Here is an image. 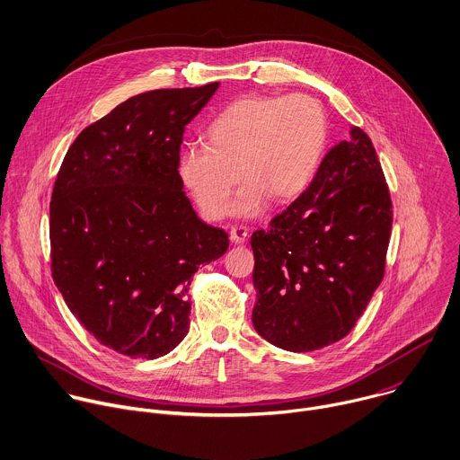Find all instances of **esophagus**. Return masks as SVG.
<instances>
[{"label": "esophagus", "mask_w": 460, "mask_h": 460, "mask_svg": "<svg viewBox=\"0 0 460 460\" xmlns=\"http://www.w3.org/2000/svg\"><path fill=\"white\" fill-rule=\"evenodd\" d=\"M246 237H248V228H246V226L237 225V226H232V228H230V239H232V243L243 244V243L246 241Z\"/></svg>", "instance_id": "esophagus-1"}]
</instances>
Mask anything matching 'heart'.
<instances>
[{
  "mask_svg": "<svg viewBox=\"0 0 460 460\" xmlns=\"http://www.w3.org/2000/svg\"><path fill=\"white\" fill-rule=\"evenodd\" d=\"M207 144H187L178 176L208 219H221L244 178L232 212L262 214L273 198L288 203L314 180L322 164L329 120L309 95H244L228 104L205 129Z\"/></svg>",
  "mask_w": 460,
  "mask_h": 460,
  "instance_id": "b5f03b06",
  "label": "heart"
}]
</instances>
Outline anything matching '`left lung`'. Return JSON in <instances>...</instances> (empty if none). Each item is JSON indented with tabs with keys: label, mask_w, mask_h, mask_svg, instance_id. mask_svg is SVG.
I'll return each instance as SVG.
<instances>
[{
	"label": "left lung",
	"mask_w": 460,
	"mask_h": 460,
	"mask_svg": "<svg viewBox=\"0 0 460 460\" xmlns=\"http://www.w3.org/2000/svg\"><path fill=\"white\" fill-rule=\"evenodd\" d=\"M392 199L359 128L322 160L311 185L252 234L255 331L284 350L345 338L383 280Z\"/></svg>",
	"instance_id": "1"
}]
</instances>
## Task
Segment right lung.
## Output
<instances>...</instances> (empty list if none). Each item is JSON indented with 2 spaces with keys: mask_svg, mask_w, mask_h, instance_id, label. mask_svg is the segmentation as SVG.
<instances>
[{
  "mask_svg": "<svg viewBox=\"0 0 460 460\" xmlns=\"http://www.w3.org/2000/svg\"><path fill=\"white\" fill-rule=\"evenodd\" d=\"M219 83L119 104L70 146L50 201L52 277L104 347L156 359L189 332L190 279L228 250L178 176L185 126Z\"/></svg>",
  "mask_w": 460,
  "mask_h": 460,
  "instance_id": "add662e5",
  "label": "right lung"
}]
</instances>
